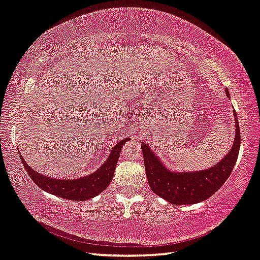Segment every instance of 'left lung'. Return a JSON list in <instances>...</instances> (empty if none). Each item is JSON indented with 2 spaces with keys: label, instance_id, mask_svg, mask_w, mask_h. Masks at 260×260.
<instances>
[{
  "label": "left lung",
  "instance_id": "left-lung-1",
  "mask_svg": "<svg viewBox=\"0 0 260 260\" xmlns=\"http://www.w3.org/2000/svg\"><path fill=\"white\" fill-rule=\"evenodd\" d=\"M226 96L229 92L226 90ZM235 117V141L232 149L216 166L203 171L171 172L160 162L145 142L141 143L147 179L151 191L175 205H191L212 197L229 178L236 164L241 146V132L236 111Z\"/></svg>",
  "mask_w": 260,
  "mask_h": 260
}]
</instances>
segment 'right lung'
I'll list each match as a JSON object with an SVG mask.
<instances>
[{"mask_svg": "<svg viewBox=\"0 0 260 260\" xmlns=\"http://www.w3.org/2000/svg\"><path fill=\"white\" fill-rule=\"evenodd\" d=\"M128 140L129 139H123L120 142H118L113 147V149L111 150L110 156L106 159V162L97 171L78 179H53L49 178V177L40 175L39 172L35 171L34 169H31L27 166L23 158V156L20 155L19 151L18 152L19 157L22 159L23 166L27 171L28 176L31 177V179L41 189L67 200L83 201L98 196L109 186V184L113 178L115 166H117L119 156H120L121 148L123 143L128 141Z\"/></svg>", "mask_w": 260, "mask_h": 260, "instance_id": "right-lung-1", "label": "right lung"}]
</instances>
